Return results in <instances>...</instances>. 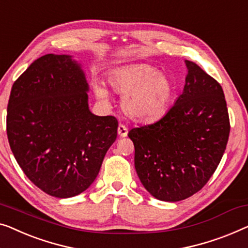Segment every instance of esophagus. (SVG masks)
Returning <instances> with one entry per match:
<instances>
[{
	"mask_svg": "<svg viewBox=\"0 0 248 248\" xmlns=\"http://www.w3.org/2000/svg\"><path fill=\"white\" fill-rule=\"evenodd\" d=\"M127 132H128V130H127V127L125 126V125H123V124L118 125L117 133H118V135L121 136V138H125V136L127 135Z\"/></svg>",
	"mask_w": 248,
	"mask_h": 248,
	"instance_id": "esophagus-1",
	"label": "esophagus"
}]
</instances>
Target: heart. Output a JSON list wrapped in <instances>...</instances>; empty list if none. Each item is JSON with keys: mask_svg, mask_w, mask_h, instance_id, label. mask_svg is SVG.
Masks as SVG:
<instances>
[{"mask_svg": "<svg viewBox=\"0 0 248 248\" xmlns=\"http://www.w3.org/2000/svg\"><path fill=\"white\" fill-rule=\"evenodd\" d=\"M114 91L124 95L123 108L128 116L140 122H154L168 113L173 102L174 82L148 63H133L116 68L108 74ZM95 95L107 102L108 92L99 82L93 85Z\"/></svg>", "mask_w": 248, "mask_h": 248, "instance_id": "obj_1", "label": "heart"}]
</instances>
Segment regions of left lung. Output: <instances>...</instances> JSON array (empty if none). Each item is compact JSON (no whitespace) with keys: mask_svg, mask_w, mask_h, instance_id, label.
Segmentation results:
<instances>
[{"mask_svg":"<svg viewBox=\"0 0 248 248\" xmlns=\"http://www.w3.org/2000/svg\"><path fill=\"white\" fill-rule=\"evenodd\" d=\"M182 94L155 123L132 128L134 166L144 188L162 202H180L207 184L228 142L229 116L217 80L186 60Z\"/></svg>","mask_w":248,"mask_h":248,"instance_id":"1","label":"left lung"}]
</instances>
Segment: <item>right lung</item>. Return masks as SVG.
<instances>
[{"instance_id":"add662e5","label":"right lung","mask_w":248,"mask_h":248,"mask_svg":"<svg viewBox=\"0 0 248 248\" xmlns=\"http://www.w3.org/2000/svg\"><path fill=\"white\" fill-rule=\"evenodd\" d=\"M80 64L68 55L42 56L14 81L6 133L31 182L57 198L85 191L115 142L118 122L94 115Z\"/></svg>"}]
</instances>
